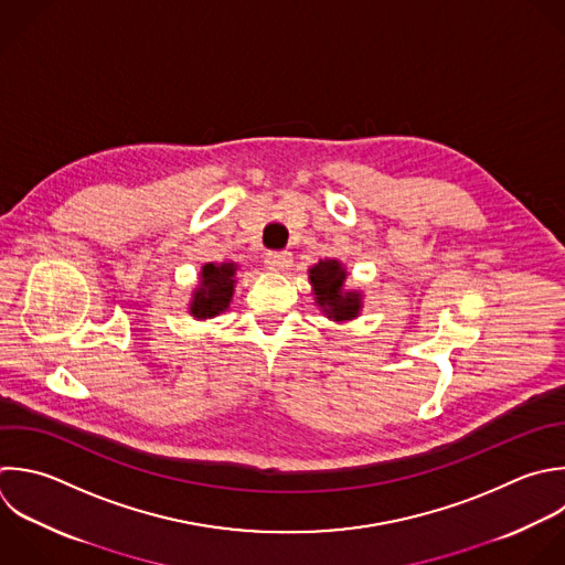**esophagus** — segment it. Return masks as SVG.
<instances>
[{
	"label": "esophagus",
	"instance_id": "obj_1",
	"mask_svg": "<svg viewBox=\"0 0 565 565\" xmlns=\"http://www.w3.org/2000/svg\"><path fill=\"white\" fill-rule=\"evenodd\" d=\"M265 265L271 274H282L291 267V254L287 252H271L265 256Z\"/></svg>",
	"mask_w": 565,
	"mask_h": 565
}]
</instances>
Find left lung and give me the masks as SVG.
<instances>
[{
	"label": "left lung",
	"instance_id": "obj_1",
	"mask_svg": "<svg viewBox=\"0 0 565 565\" xmlns=\"http://www.w3.org/2000/svg\"><path fill=\"white\" fill-rule=\"evenodd\" d=\"M311 294L320 311L333 322H351L362 313L364 296L360 289H347V267L335 258L318 260L309 267Z\"/></svg>",
	"mask_w": 565,
	"mask_h": 565
}]
</instances>
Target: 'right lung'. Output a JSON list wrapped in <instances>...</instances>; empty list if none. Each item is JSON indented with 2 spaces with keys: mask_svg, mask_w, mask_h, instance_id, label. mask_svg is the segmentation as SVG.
<instances>
[{
  "mask_svg": "<svg viewBox=\"0 0 565 565\" xmlns=\"http://www.w3.org/2000/svg\"><path fill=\"white\" fill-rule=\"evenodd\" d=\"M238 265L230 263H205L199 271V285L190 298V316L196 320H212L230 309L236 287Z\"/></svg>",
  "mask_w": 565,
  "mask_h": 565,
  "instance_id": "1",
  "label": "right lung"
}]
</instances>
